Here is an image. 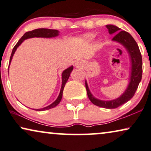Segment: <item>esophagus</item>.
I'll use <instances>...</instances> for the list:
<instances>
[{"mask_svg": "<svg viewBox=\"0 0 151 151\" xmlns=\"http://www.w3.org/2000/svg\"><path fill=\"white\" fill-rule=\"evenodd\" d=\"M80 63H80L79 61H77V63H76V64H77V65H79Z\"/></svg>", "mask_w": 151, "mask_h": 151, "instance_id": "obj_1", "label": "esophagus"}]
</instances>
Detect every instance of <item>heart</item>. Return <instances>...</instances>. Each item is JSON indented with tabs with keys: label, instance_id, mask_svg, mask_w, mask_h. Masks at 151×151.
Returning a JSON list of instances; mask_svg holds the SVG:
<instances>
[{
	"label": "heart",
	"instance_id": "heart-1",
	"mask_svg": "<svg viewBox=\"0 0 151 151\" xmlns=\"http://www.w3.org/2000/svg\"><path fill=\"white\" fill-rule=\"evenodd\" d=\"M94 37V35H92V34H89V35H86V38H87V39H88V40H92V39H93Z\"/></svg>",
	"mask_w": 151,
	"mask_h": 151
}]
</instances>
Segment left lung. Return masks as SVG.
I'll return each instance as SVG.
<instances>
[{
  "instance_id": "obj_1",
  "label": "left lung",
  "mask_w": 151,
  "mask_h": 151,
  "mask_svg": "<svg viewBox=\"0 0 151 151\" xmlns=\"http://www.w3.org/2000/svg\"><path fill=\"white\" fill-rule=\"evenodd\" d=\"M106 27L108 29V32L110 35L116 33L114 37L112 38V41H117L122 43L127 49L130 56V59L132 62V70L130 83L125 92L120 97L108 101H101L94 98L90 93L86 81V88L88 98L92 104L99 107L111 109V108H118L122 104L126 103L134 96L142 77V58L137 43L128 32L120 31L121 29L120 28L112 25H106Z\"/></svg>"
}]
</instances>
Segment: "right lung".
Instances as JSON below:
<instances>
[{
	"label": "right lung",
	"instance_id": "add662e5",
	"mask_svg": "<svg viewBox=\"0 0 151 151\" xmlns=\"http://www.w3.org/2000/svg\"><path fill=\"white\" fill-rule=\"evenodd\" d=\"M59 31L56 29H46V28H39V29H36L32 30V31H29V32H27L26 33H25L23 37L21 38V39L18 41V43L16 44V45L14 47L12 52L11 54V57H10V59H9V64L10 62H11L12 59V57L14 54V52L16 50H17V47L21 45L24 40L27 39H29V38H33V37H44V38H51V37H57V36L59 35ZM73 70V67L71 66V67L68 68V69H66L64 70L62 73V86H61V91H60L59 95L58 96V98L57 100L55 102H53L52 104H50V106H47V107L43 108H41V109H37L36 110H38V111H43V110H49L51 109L52 108H55V106H57L58 104H59V102L61 101L62 96H63V88L65 87V85L66 83V82L68 80V78H69L70 73H71L72 70Z\"/></svg>",
	"mask_w": 151,
	"mask_h": 151
}]
</instances>
